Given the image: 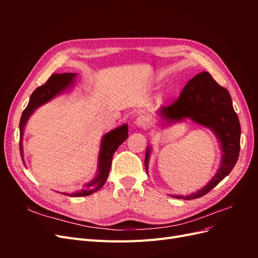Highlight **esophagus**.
<instances>
[{"instance_id": "obj_1", "label": "esophagus", "mask_w": 258, "mask_h": 258, "mask_svg": "<svg viewBox=\"0 0 258 258\" xmlns=\"http://www.w3.org/2000/svg\"><path fill=\"white\" fill-rule=\"evenodd\" d=\"M135 124L138 128H145L147 126V120L144 117H138L135 121Z\"/></svg>"}]
</instances>
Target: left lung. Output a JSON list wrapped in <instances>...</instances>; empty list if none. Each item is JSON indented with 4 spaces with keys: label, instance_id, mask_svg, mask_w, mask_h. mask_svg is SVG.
Returning a JSON list of instances; mask_svg holds the SVG:
<instances>
[{
    "label": "left lung",
    "instance_id": "left-lung-1",
    "mask_svg": "<svg viewBox=\"0 0 258 258\" xmlns=\"http://www.w3.org/2000/svg\"><path fill=\"white\" fill-rule=\"evenodd\" d=\"M158 126L190 120L210 129L216 137L221 148V163L215 174L197 191L190 195H169L176 199L192 200L200 198L227 176L235 167L240 152L241 128L233 110L232 100L227 89L218 85L208 72H201L186 84L175 103L162 106L157 112ZM153 148L146 147L144 166L148 174V163Z\"/></svg>",
    "mask_w": 258,
    "mask_h": 258
}]
</instances>
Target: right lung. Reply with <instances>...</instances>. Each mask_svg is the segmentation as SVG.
Masks as SVG:
<instances>
[{
    "label": "right lung",
    "mask_w": 258,
    "mask_h": 258,
    "mask_svg": "<svg viewBox=\"0 0 258 258\" xmlns=\"http://www.w3.org/2000/svg\"><path fill=\"white\" fill-rule=\"evenodd\" d=\"M75 77H77L76 73H62V74H53L49 77V80L46 82L45 85L37 87L32 95L30 97L28 106L23 111L20 122H19V132H20V155L23 165L26 166L25 158H23V135H25V129L27 122L38 107L48 103L49 101L53 100L63 93L71 91L75 85ZM128 138V124L123 123L121 126L117 127L111 131L106 132L102 136L100 142V151L98 155V167L97 171L90 181L85 183V187L81 190H75L73 192L66 191H57L58 194L64 195L68 197H84L89 196V195L96 192L106 182L108 172H110L113 155L116 152L118 146L126 141Z\"/></svg>",
    "instance_id": "1"
}]
</instances>
